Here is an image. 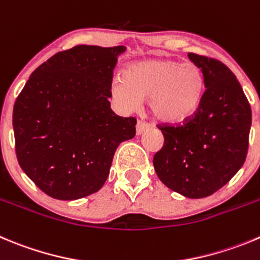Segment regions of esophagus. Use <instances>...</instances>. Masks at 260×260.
<instances>
[{"instance_id":"esophagus-1","label":"esophagus","mask_w":260,"mask_h":260,"mask_svg":"<svg viewBox=\"0 0 260 260\" xmlns=\"http://www.w3.org/2000/svg\"><path fill=\"white\" fill-rule=\"evenodd\" d=\"M148 128H149L148 123L144 122V121H140V120L138 121V123H137V134H138V135L143 134V133L147 132Z\"/></svg>"}]
</instances>
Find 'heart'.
Listing matches in <instances>:
<instances>
[{
    "label": "heart",
    "mask_w": 260,
    "mask_h": 260,
    "mask_svg": "<svg viewBox=\"0 0 260 260\" xmlns=\"http://www.w3.org/2000/svg\"><path fill=\"white\" fill-rule=\"evenodd\" d=\"M111 91L122 108L135 109L148 98L151 113L161 122L178 125L192 118L201 106L204 76L194 63L152 59L127 66Z\"/></svg>",
    "instance_id": "obj_1"
}]
</instances>
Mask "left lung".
<instances>
[{"label":"left lung","mask_w":260,"mask_h":260,"mask_svg":"<svg viewBox=\"0 0 260 260\" xmlns=\"http://www.w3.org/2000/svg\"><path fill=\"white\" fill-rule=\"evenodd\" d=\"M201 70L204 95L183 125L158 126L164 146L153 157L157 177L188 199H202L227 184L244 165L251 108L232 71L222 61L189 52Z\"/></svg>","instance_id":"1"}]
</instances>
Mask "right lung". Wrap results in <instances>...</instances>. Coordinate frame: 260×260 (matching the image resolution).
<instances>
[{
    "label": "right lung",
    "instance_id": "obj_1",
    "mask_svg": "<svg viewBox=\"0 0 260 260\" xmlns=\"http://www.w3.org/2000/svg\"><path fill=\"white\" fill-rule=\"evenodd\" d=\"M125 46L78 45L30 75L13 111L18 162L56 200L95 193L109 175L120 143L135 137L137 118L111 109L112 78Z\"/></svg>",
    "mask_w": 260,
    "mask_h": 260
}]
</instances>
